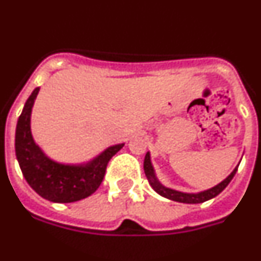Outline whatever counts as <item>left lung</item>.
I'll return each instance as SVG.
<instances>
[{"instance_id":"left-lung-1","label":"left lung","mask_w":261,"mask_h":261,"mask_svg":"<svg viewBox=\"0 0 261 261\" xmlns=\"http://www.w3.org/2000/svg\"><path fill=\"white\" fill-rule=\"evenodd\" d=\"M238 166H240V165H237V167L230 172L229 176L225 177L221 182H219L218 186L213 187V188L207 189V191L198 192V193H184V192L175 191V189L166 188L165 186H162V184L158 181L157 176H155L152 161H150V153L147 152L144 158V172L148 181H149L150 187H152L160 196L165 197V198H169L175 202H181V203H202V202L208 201V199L214 198V197H216L218 194H220L221 192L226 188V186L229 184L230 180L233 179V176H234L236 172H237Z\"/></svg>"}]
</instances>
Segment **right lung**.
<instances>
[{"mask_svg": "<svg viewBox=\"0 0 261 261\" xmlns=\"http://www.w3.org/2000/svg\"><path fill=\"white\" fill-rule=\"evenodd\" d=\"M38 91L40 87H36L28 97L16 125L15 153L21 172L31 188L47 201L69 203L86 198L100 187L109 160L125 144L112 145L81 165L60 164L48 158L31 131L32 108Z\"/></svg>", "mask_w": 261, "mask_h": 261, "instance_id": "right-lung-1", "label": "right lung"}]
</instances>
